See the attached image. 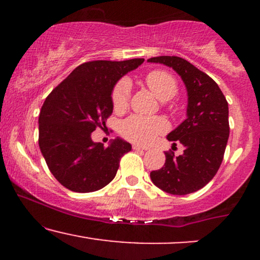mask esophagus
Here are the masks:
<instances>
[{"instance_id":"34e87169","label":"esophagus","mask_w":260,"mask_h":260,"mask_svg":"<svg viewBox=\"0 0 260 260\" xmlns=\"http://www.w3.org/2000/svg\"><path fill=\"white\" fill-rule=\"evenodd\" d=\"M133 149L134 150H149L148 147H143V145H138V144H134Z\"/></svg>"}]
</instances>
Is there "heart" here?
<instances>
[{"label": "heart", "mask_w": 260, "mask_h": 260, "mask_svg": "<svg viewBox=\"0 0 260 260\" xmlns=\"http://www.w3.org/2000/svg\"><path fill=\"white\" fill-rule=\"evenodd\" d=\"M145 83L151 92L160 100H169L177 91V83L166 71L155 70L145 77ZM131 96V85L128 80L122 79L112 90V105L116 111H123L128 106ZM168 123L159 117L131 116L122 124V136L137 144H148L157 136L168 131Z\"/></svg>", "instance_id": "heart-1"}]
</instances>
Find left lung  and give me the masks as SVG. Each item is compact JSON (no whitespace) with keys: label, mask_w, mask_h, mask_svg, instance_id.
<instances>
[{"label":"left lung","mask_w":260,"mask_h":260,"mask_svg":"<svg viewBox=\"0 0 260 260\" xmlns=\"http://www.w3.org/2000/svg\"><path fill=\"white\" fill-rule=\"evenodd\" d=\"M148 62L174 68L188 94L187 118L168 136L174 145H183V154L166 151L165 164L150 178L170 194H189L213 180L221 165L230 134L229 104L219 85L187 59L159 56Z\"/></svg>","instance_id":"obj_1"}]
</instances>
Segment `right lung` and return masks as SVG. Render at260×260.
<instances>
[{
	"label": "right lung",
	"instance_id": "obj_1",
	"mask_svg": "<svg viewBox=\"0 0 260 260\" xmlns=\"http://www.w3.org/2000/svg\"><path fill=\"white\" fill-rule=\"evenodd\" d=\"M144 58L90 61L78 66L47 95L39 115V147L51 174L78 193L95 192L115 178L120 160L132 149L120 138L105 148L91 140L111 116L112 89Z\"/></svg>",
	"mask_w": 260,
	"mask_h": 260
}]
</instances>
